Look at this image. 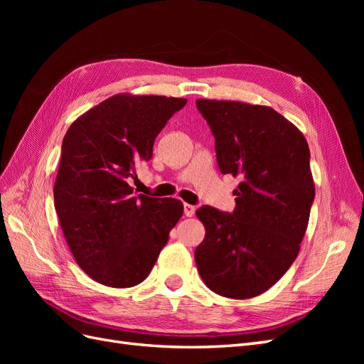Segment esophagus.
I'll list each match as a JSON object with an SVG mask.
<instances>
[{"mask_svg": "<svg viewBox=\"0 0 364 364\" xmlns=\"http://www.w3.org/2000/svg\"><path fill=\"white\" fill-rule=\"evenodd\" d=\"M183 213L186 217H193L196 213V206H193L190 203H183Z\"/></svg>", "mask_w": 364, "mask_h": 364, "instance_id": "esophagus-1", "label": "esophagus"}]
</instances>
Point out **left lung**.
I'll return each mask as SVG.
<instances>
[{"label":"left lung","mask_w":364,"mask_h":364,"mask_svg":"<svg viewBox=\"0 0 364 364\" xmlns=\"http://www.w3.org/2000/svg\"><path fill=\"white\" fill-rule=\"evenodd\" d=\"M215 138L218 168L240 176L232 214L196 211L205 238L194 258L214 293L249 299L267 291L301 249L314 200L310 149L274 109L232 100H196Z\"/></svg>","instance_id":"obj_1"}]
</instances>
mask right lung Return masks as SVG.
Segmentation results:
<instances>
[{
	"mask_svg": "<svg viewBox=\"0 0 364 364\" xmlns=\"http://www.w3.org/2000/svg\"><path fill=\"white\" fill-rule=\"evenodd\" d=\"M185 103L117 94L77 118L63 138L54 208L75 262L98 284L127 289L144 281L182 217L181 200L134 196L127 181L151 159L155 138Z\"/></svg>",
	"mask_w": 364,
	"mask_h": 364,
	"instance_id": "obj_1",
	"label": "right lung"
}]
</instances>
